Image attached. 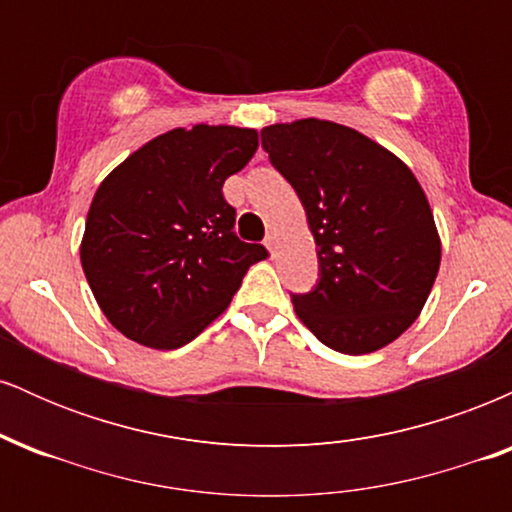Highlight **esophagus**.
I'll list each match as a JSON object with an SVG mask.
<instances>
[{"instance_id": "esophagus-1", "label": "esophagus", "mask_w": 512, "mask_h": 512, "mask_svg": "<svg viewBox=\"0 0 512 512\" xmlns=\"http://www.w3.org/2000/svg\"><path fill=\"white\" fill-rule=\"evenodd\" d=\"M264 245H267L269 252H276V233H269V236L264 238Z\"/></svg>"}]
</instances>
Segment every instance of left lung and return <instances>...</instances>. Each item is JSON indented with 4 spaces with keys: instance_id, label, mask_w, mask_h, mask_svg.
<instances>
[{
    "instance_id": "obj_1",
    "label": "left lung",
    "mask_w": 512,
    "mask_h": 512,
    "mask_svg": "<svg viewBox=\"0 0 512 512\" xmlns=\"http://www.w3.org/2000/svg\"><path fill=\"white\" fill-rule=\"evenodd\" d=\"M262 149L291 182L317 245L320 279L293 293L296 315L339 354H370L424 308L440 238L419 180L385 146L330 120L262 129Z\"/></svg>"
}]
</instances>
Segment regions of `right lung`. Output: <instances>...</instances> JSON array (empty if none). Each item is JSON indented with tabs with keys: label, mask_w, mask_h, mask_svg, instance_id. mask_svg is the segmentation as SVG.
<instances>
[{
	"label": "right lung",
	"mask_w": 512,
	"mask_h": 512,
	"mask_svg": "<svg viewBox=\"0 0 512 512\" xmlns=\"http://www.w3.org/2000/svg\"><path fill=\"white\" fill-rule=\"evenodd\" d=\"M231 125L170 129L134 151L93 195L81 267L110 325L151 349H178L231 303L267 257L243 243L223 182L257 151Z\"/></svg>",
	"instance_id": "add662e5"
}]
</instances>
